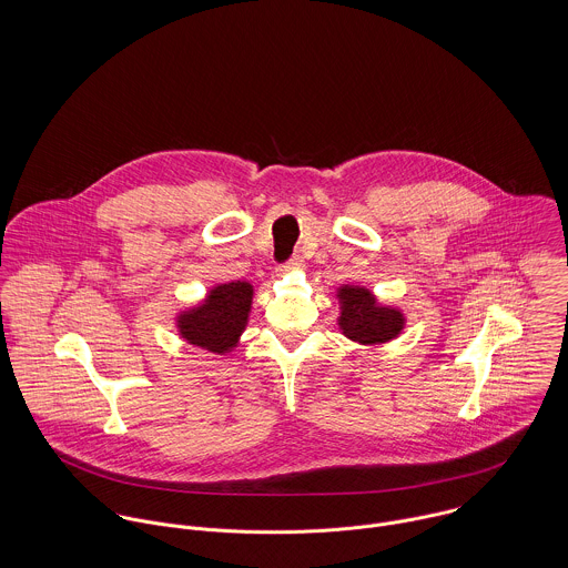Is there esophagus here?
<instances>
[{
	"mask_svg": "<svg viewBox=\"0 0 568 568\" xmlns=\"http://www.w3.org/2000/svg\"><path fill=\"white\" fill-rule=\"evenodd\" d=\"M302 266V257L293 255L291 260H286L284 264H280V271H288V268H300Z\"/></svg>",
	"mask_w": 568,
	"mask_h": 568,
	"instance_id": "1",
	"label": "esophagus"
}]
</instances>
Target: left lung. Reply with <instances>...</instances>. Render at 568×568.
<instances>
[{
	"mask_svg": "<svg viewBox=\"0 0 568 568\" xmlns=\"http://www.w3.org/2000/svg\"><path fill=\"white\" fill-rule=\"evenodd\" d=\"M343 334L358 343H385L400 334L405 317L396 308H383L376 304L367 288L343 286L338 291Z\"/></svg>",
	"mask_w": 568,
	"mask_h": 568,
	"instance_id": "1",
	"label": "left lung"
}]
</instances>
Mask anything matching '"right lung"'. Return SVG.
<instances>
[{"mask_svg":"<svg viewBox=\"0 0 568 568\" xmlns=\"http://www.w3.org/2000/svg\"><path fill=\"white\" fill-rule=\"evenodd\" d=\"M251 295L253 288L246 282H230L212 288L205 304L179 317L181 336L210 352H230L239 343L248 320Z\"/></svg>","mask_w":568,"mask_h":568,"instance_id":"add662e5","label":"right lung"}]
</instances>
